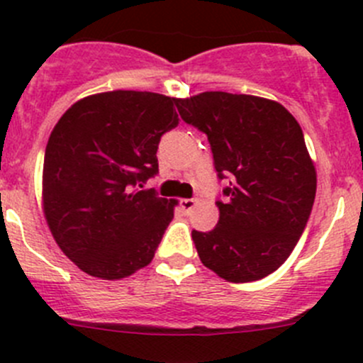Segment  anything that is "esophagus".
I'll return each instance as SVG.
<instances>
[{
  "mask_svg": "<svg viewBox=\"0 0 363 363\" xmlns=\"http://www.w3.org/2000/svg\"><path fill=\"white\" fill-rule=\"evenodd\" d=\"M195 205H196L195 199L181 200V208H182V212H186V214H188V212H191L193 208H195Z\"/></svg>",
  "mask_w": 363,
  "mask_h": 363,
  "instance_id": "esophagus-1",
  "label": "esophagus"
}]
</instances>
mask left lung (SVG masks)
I'll return each mask as SVG.
<instances>
[{"label": "left lung", "mask_w": 363, "mask_h": 363, "mask_svg": "<svg viewBox=\"0 0 363 363\" xmlns=\"http://www.w3.org/2000/svg\"><path fill=\"white\" fill-rule=\"evenodd\" d=\"M184 123L203 131L219 179L228 182L218 226L193 230L207 269L251 283L279 269L298 242L316 196V168L300 124L274 100L205 91L177 101Z\"/></svg>", "instance_id": "obj_1"}]
</instances>
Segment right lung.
I'll list each match as a JSON object with an SVG mask.
<instances>
[{
    "label": "right lung",
    "mask_w": 363,
    "mask_h": 363,
    "mask_svg": "<svg viewBox=\"0 0 363 363\" xmlns=\"http://www.w3.org/2000/svg\"><path fill=\"white\" fill-rule=\"evenodd\" d=\"M177 98L107 91L73 104L47 142L43 214L61 251L86 274L116 281L149 265L177 200L142 188L158 172Z\"/></svg>",
    "instance_id": "right-lung-1"
}]
</instances>
